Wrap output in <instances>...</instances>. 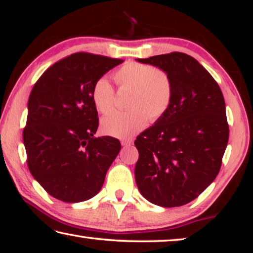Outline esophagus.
Instances as JSON below:
<instances>
[{
	"label": "esophagus",
	"mask_w": 253,
	"mask_h": 253,
	"mask_svg": "<svg viewBox=\"0 0 253 253\" xmlns=\"http://www.w3.org/2000/svg\"><path fill=\"white\" fill-rule=\"evenodd\" d=\"M132 144V140H129V139H125V140H122V145L124 147H127V146H130V145Z\"/></svg>",
	"instance_id": "obj_1"
}]
</instances>
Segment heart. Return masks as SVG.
<instances>
[{"instance_id": "1", "label": "heart", "mask_w": 253, "mask_h": 253, "mask_svg": "<svg viewBox=\"0 0 253 253\" xmlns=\"http://www.w3.org/2000/svg\"><path fill=\"white\" fill-rule=\"evenodd\" d=\"M119 89H130L128 111H117L101 121L106 135L130 138L144 129L149 121L155 122L165 115L173 99V84L169 74L146 63L126 62L115 72ZM91 99L102 115L114 108L115 90L106 77L98 78L91 89Z\"/></svg>"}]
</instances>
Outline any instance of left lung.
<instances>
[{
    "instance_id": "1",
    "label": "left lung",
    "mask_w": 253,
    "mask_h": 253,
    "mask_svg": "<svg viewBox=\"0 0 253 253\" xmlns=\"http://www.w3.org/2000/svg\"><path fill=\"white\" fill-rule=\"evenodd\" d=\"M166 71L173 84L169 110L137 136V187L163 208L190 203L219 174L229 140L223 95L213 79L186 53L137 59Z\"/></svg>"
}]
</instances>
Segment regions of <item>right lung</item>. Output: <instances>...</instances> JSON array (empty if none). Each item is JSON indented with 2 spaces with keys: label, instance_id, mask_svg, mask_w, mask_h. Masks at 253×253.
<instances>
[{
  "label": "right lung",
  "instance_id": "1",
  "mask_svg": "<svg viewBox=\"0 0 253 253\" xmlns=\"http://www.w3.org/2000/svg\"><path fill=\"white\" fill-rule=\"evenodd\" d=\"M122 62L77 52L55 62L33 85L23 130L28 168L55 199L78 203L93 198L121 151L114 137L93 136L99 119L91 89Z\"/></svg>",
  "mask_w": 253,
  "mask_h": 253
}]
</instances>
